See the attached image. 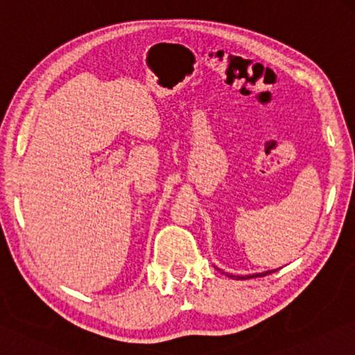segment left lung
Wrapping results in <instances>:
<instances>
[{"label":"left lung","mask_w":355,"mask_h":355,"mask_svg":"<svg viewBox=\"0 0 355 355\" xmlns=\"http://www.w3.org/2000/svg\"><path fill=\"white\" fill-rule=\"evenodd\" d=\"M277 270H271V271H266V272H259V275H251V276H232V275H227L229 277L232 279H252V277H262V276H266V275H271V272H275Z\"/></svg>","instance_id":"8db88e82"}]
</instances>
